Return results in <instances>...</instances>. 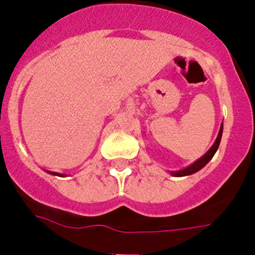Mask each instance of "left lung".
Instances as JSON below:
<instances>
[{"mask_svg": "<svg viewBox=\"0 0 255 255\" xmlns=\"http://www.w3.org/2000/svg\"><path fill=\"white\" fill-rule=\"evenodd\" d=\"M222 133H223V123H222V126H220V129H219V133H218L217 140H215V142H214L213 146L209 149V151H207L205 155H202L200 159H197L194 163H192L190 166H188L187 168H184V170H179V171H174V172H171V175H174V176H187V175L194 174V172L200 171L202 167H205V166H206V164L210 162L211 158L214 157V154L217 153L218 147H219V144H220V140H222Z\"/></svg>", "mask_w": 255, "mask_h": 255, "instance_id": "1", "label": "left lung"}]
</instances>
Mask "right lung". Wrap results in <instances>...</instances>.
Returning <instances> with one entry per match:
<instances>
[{"label":"right lung","mask_w":255,"mask_h":255,"mask_svg":"<svg viewBox=\"0 0 255 255\" xmlns=\"http://www.w3.org/2000/svg\"><path fill=\"white\" fill-rule=\"evenodd\" d=\"M49 174H51V175H58V176H63V175L62 174H57V172H50V171H48Z\"/></svg>","instance_id":"1"}]
</instances>
